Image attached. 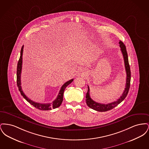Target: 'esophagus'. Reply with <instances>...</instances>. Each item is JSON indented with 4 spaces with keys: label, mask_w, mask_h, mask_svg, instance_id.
Wrapping results in <instances>:
<instances>
[{
    "label": "esophagus",
    "mask_w": 149,
    "mask_h": 149,
    "mask_svg": "<svg viewBox=\"0 0 149 149\" xmlns=\"http://www.w3.org/2000/svg\"><path fill=\"white\" fill-rule=\"evenodd\" d=\"M82 75H83V76H84V75H85V74H82Z\"/></svg>",
    "instance_id": "esophagus-1"
}]
</instances>
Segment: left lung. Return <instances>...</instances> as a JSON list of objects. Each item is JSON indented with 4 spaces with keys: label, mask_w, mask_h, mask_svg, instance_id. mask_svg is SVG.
<instances>
[{
    "label": "left lung",
    "mask_w": 149,
    "mask_h": 149,
    "mask_svg": "<svg viewBox=\"0 0 149 149\" xmlns=\"http://www.w3.org/2000/svg\"><path fill=\"white\" fill-rule=\"evenodd\" d=\"M119 44H120V51L122 53L123 58H124L125 66V69L126 71V75H127L125 91L122 93L120 98L117 99V100L113 102L112 103L105 104H101V103H97L94 101L91 98L90 93H90L89 87V86H88V91L86 94V103L89 107L98 112H106L114 108L115 107L117 106L118 104H119L124 99H125L129 91V89L130 86V81H131V70H130V67L128 63L127 52L126 51V46L124 45V43L121 41H120Z\"/></svg>",
    "instance_id": "8db88e82"
}]
</instances>
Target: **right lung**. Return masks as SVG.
I'll list each match as a JSON object with an SVG mask.
<instances>
[{"label": "right lung", "mask_w": 149, "mask_h": 149, "mask_svg": "<svg viewBox=\"0 0 149 149\" xmlns=\"http://www.w3.org/2000/svg\"><path fill=\"white\" fill-rule=\"evenodd\" d=\"M23 47H24V46L23 45V46L22 47L21 50V56H20L18 62L17 69V86L18 87V89L21 93L22 95L31 104H32L33 106L35 107L36 108L40 109V110L48 111V110H51L52 109H55L56 108L60 106V105L61 104L63 100L64 91H65V88H66V86L72 83V81H73L74 79H72L71 80L68 81L61 86L56 98L51 103H37L35 102H33L32 100L29 99V98L24 94V93L22 90L21 88V76L22 67V55H23Z\"/></svg>", "instance_id": "right-lung-1"}]
</instances>
